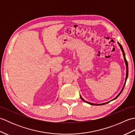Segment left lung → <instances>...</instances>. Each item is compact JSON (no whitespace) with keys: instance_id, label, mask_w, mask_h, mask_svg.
Returning a JSON list of instances; mask_svg holds the SVG:
<instances>
[{"instance_id":"1","label":"left lung","mask_w":135,"mask_h":135,"mask_svg":"<svg viewBox=\"0 0 135 135\" xmlns=\"http://www.w3.org/2000/svg\"><path fill=\"white\" fill-rule=\"evenodd\" d=\"M118 45H119V46H120V48H121V50H122V53H123V56H124V60H125V64H126V67H127V74H126V79H125V84H124V87H123V88H122V89L121 90V91H120V93L118 94V96H117V97H115V99H114L113 100H115V99H116L117 97H118L119 95H120V94L121 93V92L122 91V90H123V89H124V87H125V84H126V81H127V78H128V61H127V59H126V58H125V52H124V49H123V48H122V46H121V45L119 44V42H118ZM81 97V99L83 100V101H84L85 102H86L87 103H88V104H91V105H103V104H107V103H109V102H107V103H102V104H93V103H89V102H85V100L82 98V97H81V96H80Z\"/></svg>"}]
</instances>
